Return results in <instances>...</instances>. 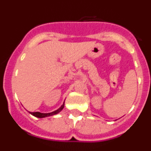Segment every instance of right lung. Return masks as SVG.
I'll list each match as a JSON object with an SVG mask.
<instances>
[{
  "label": "right lung",
  "mask_w": 151,
  "mask_h": 151,
  "mask_svg": "<svg viewBox=\"0 0 151 151\" xmlns=\"http://www.w3.org/2000/svg\"><path fill=\"white\" fill-rule=\"evenodd\" d=\"M64 107V103L63 104L60 106V107L58 109V110H55V111L52 112V113H39V112H34V113H30L32 115H33L35 117H38V118H44V117H47V116H53V115H55L57 113H60L61 110L63 109Z\"/></svg>",
  "instance_id": "add662e5"
}]
</instances>
